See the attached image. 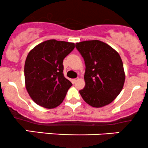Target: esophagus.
<instances>
[{
  "instance_id": "obj_1",
  "label": "esophagus",
  "mask_w": 148,
  "mask_h": 148,
  "mask_svg": "<svg viewBox=\"0 0 148 148\" xmlns=\"http://www.w3.org/2000/svg\"><path fill=\"white\" fill-rule=\"evenodd\" d=\"M79 80V78L78 77H77V78H74V79H73V83H75L76 82H77V80Z\"/></svg>"
}]
</instances>
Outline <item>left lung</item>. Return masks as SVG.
Instances as JSON below:
<instances>
[{"instance_id":"1","label":"left lung","mask_w":148,"mask_h":148,"mask_svg":"<svg viewBox=\"0 0 148 148\" xmlns=\"http://www.w3.org/2000/svg\"><path fill=\"white\" fill-rule=\"evenodd\" d=\"M85 64V86L80 90L89 105L99 108L112 102L120 94L125 82L121 58L106 43L90 40L75 44Z\"/></svg>"}]
</instances>
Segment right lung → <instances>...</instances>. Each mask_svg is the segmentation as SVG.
<instances>
[{
	"mask_svg": "<svg viewBox=\"0 0 148 148\" xmlns=\"http://www.w3.org/2000/svg\"><path fill=\"white\" fill-rule=\"evenodd\" d=\"M74 48V43L50 39L29 52L25 63V86L38 105L53 109L63 102L72 86L63 75V61Z\"/></svg>",
	"mask_w": 148,
	"mask_h": 148,
	"instance_id": "right-lung-1",
	"label": "right lung"
}]
</instances>
